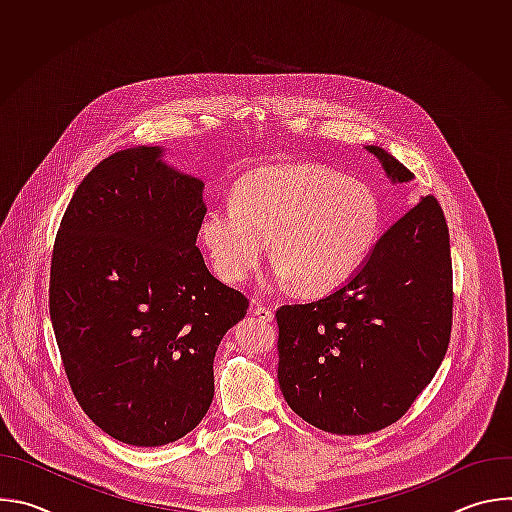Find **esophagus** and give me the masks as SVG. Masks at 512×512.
<instances>
[{
  "mask_svg": "<svg viewBox=\"0 0 512 512\" xmlns=\"http://www.w3.org/2000/svg\"><path fill=\"white\" fill-rule=\"evenodd\" d=\"M253 314H255L259 320H263V322H271V320H273V310L267 308V306H263L261 302H253Z\"/></svg>",
  "mask_w": 512,
  "mask_h": 512,
  "instance_id": "1",
  "label": "esophagus"
}]
</instances>
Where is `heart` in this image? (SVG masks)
<instances>
[{"label":"heart","instance_id":"1","mask_svg":"<svg viewBox=\"0 0 512 512\" xmlns=\"http://www.w3.org/2000/svg\"><path fill=\"white\" fill-rule=\"evenodd\" d=\"M383 227L377 192L318 164H277L247 172L233 200L214 202L200 223L216 273L245 281L267 253L277 283L326 294L346 283L373 253Z\"/></svg>","mask_w":512,"mask_h":512}]
</instances>
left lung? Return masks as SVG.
Instances as JSON below:
<instances>
[{
  "instance_id": "1",
  "label": "left lung",
  "mask_w": 512,
  "mask_h": 512,
  "mask_svg": "<svg viewBox=\"0 0 512 512\" xmlns=\"http://www.w3.org/2000/svg\"><path fill=\"white\" fill-rule=\"evenodd\" d=\"M393 182L413 174L367 145ZM452 255L444 210L423 196L330 296L281 306L277 381L304 421L364 435L401 419L429 385L452 334Z\"/></svg>"
}]
</instances>
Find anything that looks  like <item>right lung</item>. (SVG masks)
Here are the masks:
<instances>
[{
    "label": "right lung",
    "mask_w": 512,
    "mask_h": 512,
    "mask_svg": "<svg viewBox=\"0 0 512 512\" xmlns=\"http://www.w3.org/2000/svg\"><path fill=\"white\" fill-rule=\"evenodd\" d=\"M160 148L99 162L54 239L50 320L83 411L115 440L156 448L190 433L214 397L212 362L249 300L196 247L204 184Z\"/></svg>",
    "instance_id": "obj_1"
}]
</instances>
